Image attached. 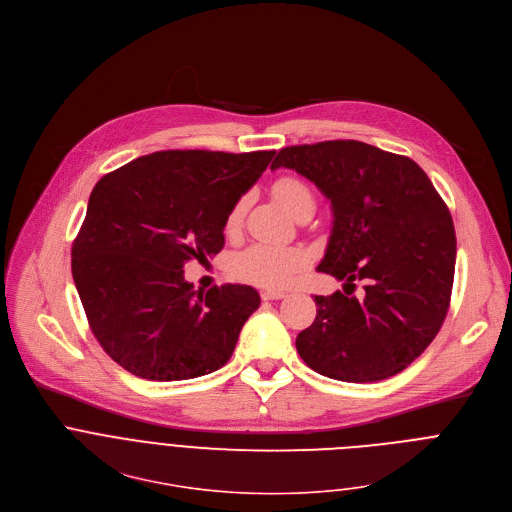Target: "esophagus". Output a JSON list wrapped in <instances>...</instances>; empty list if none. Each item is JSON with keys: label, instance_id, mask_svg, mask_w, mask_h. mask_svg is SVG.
Returning a JSON list of instances; mask_svg holds the SVG:
<instances>
[{"label": "esophagus", "instance_id": "obj_1", "mask_svg": "<svg viewBox=\"0 0 512 512\" xmlns=\"http://www.w3.org/2000/svg\"><path fill=\"white\" fill-rule=\"evenodd\" d=\"M261 297L265 301H277V299H283L285 293L283 291H261Z\"/></svg>", "mask_w": 512, "mask_h": 512}]
</instances>
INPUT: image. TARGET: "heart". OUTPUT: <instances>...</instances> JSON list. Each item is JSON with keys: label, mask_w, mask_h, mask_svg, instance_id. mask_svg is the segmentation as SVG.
Returning <instances> with one entry per match:
<instances>
[{"label": "heart", "mask_w": 512, "mask_h": 512, "mask_svg": "<svg viewBox=\"0 0 512 512\" xmlns=\"http://www.w3.org/2000/svg\"><path fill=\"white\" fill-rule=\"evenodd\" d=\"M273 193L277 201L295 215L303 205L313 203V195L297 179L285 177L273 185ZM247 211V197L239 199L227 217V231H237L243 223ZM307 263V255L295 247H277L267 243H255L235 255L231 263V271L237 279L261 285V287H285L293 275L303 269Z\"/></svg>", "instance_id": "obj_1"}]
</instances>
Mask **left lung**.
I'll return each instance as SVG.
<instances>
[{"mask_svg": "<svg viewBox=\"0 0 512 512\" xmlns=\"http://www.w3.org/2000/svg\"><path fill=\"white\" fill-rule=\"evenodd\" d=\"M291 168L331 203L319 271L354 285L358 299L315 295V321L295 348L321 376L378 382L408 368L436 337L450 303L456 235L424 170L358 140L281 148L271 170Z\"/></svg>", "mask_w": 512, "mask_h": 512, "instance_id": "1", "label": "left lung"}]
</instances>
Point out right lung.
Segmentation results:
<instances>
[{
	"mask_svg": "<svg viewBox=\"0 0 512 512\" xmlns=\"http://www.w3.org/2000/svg\"><path fill=\"white\" fill-rule=\"evenodd\" d=\"M275 150H162L102 177L72 247V277L92 333L130 374L191 380L223 368L261 297L227 283L195 291L185 263L225 245L233 205Z\"/></svg>",
	"mask_w": 512,
	"mask_h": 512,
	"instance_id": "right-lung-1",
	"label": "right lung"
}]
</instances>
